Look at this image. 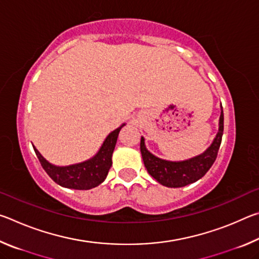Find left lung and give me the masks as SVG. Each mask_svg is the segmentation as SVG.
<instances>
[{"mask_svg":"<svg viewBox=\"0 0 259 259\" xmlns=\"http://www.w3.org/2000/svg\"><path fill=\"white\" fill-rule=\"evenodd\" d=\"M221 116H219L218 133L212 143L203 153L195 155L191 159L183 161H169L155 156L145 146V138H140V152L143 161L148 174L157 183L166 187H184L195 183L202 178L208 170L211 168L222 143L223 130H224V114L221 104Z\"/></svg>","mask_w":259,"mask_h":259,"instance_id":"obj_1","label":"left lung"}]
</instances>
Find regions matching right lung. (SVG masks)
<instances>
[{"label":"right lung","instance_id":"obj_1","mask_svg":"<svg viewBox=\"0 0 259 259\" xmlns=\"http://www.w3.org/2000/svg\"><path fill=\"white\" fill-rule=\"evenodd\" d=\"M124 125L125 123L121 124L119 128L112 131L105 138L102 146L93 157L83 162H78V163L55 165L47 161L35 146L33 147L43 169L55 183L63 187L73 188V190H90V188L97 187L106 179L108 170L112 165V155L116 145L117 136L122 126Z\"/></svg>","mask_w":259,"mask_h":259}]
</instances>
